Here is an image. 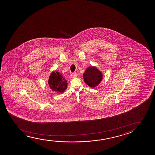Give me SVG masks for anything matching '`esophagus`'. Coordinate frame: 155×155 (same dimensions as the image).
<instances>
[{"label": "esophagus", "mask_w": 155, "mask_h": 155, "mask_svg": "<svg viewBox=\"0 0 155 155\" xmlns=\"http://www.w3.org/2000/svg\"><path fill=\"white\" fill-rule=\"evenodd\" d=\"M70 76H71V78H76V77H77V74L76 73H74H74L71 74H70Z\"/></svg>", "instance_id": "esophagus-1"}]
</instances>
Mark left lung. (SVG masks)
<instances>
[{
	"label": "left lung",
	"instance_id": "left-lung-1",
	"mask_svg": "<svg viewBox=\"0 0 155 155\" xmlns=\"http://www.w3.org/2000/svg\"><path fill=\"white\" fill-rule=\"evenodd\" d=\"M83 78L85 83L88 86L94 88L102 81L103 74L95 67L91 66L85 70L83 74Z\"/></svg>",
	"mask_w": 155,
	"mask_h": 155
}]
</instances>
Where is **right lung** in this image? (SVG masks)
Masks as SVG:
<instances>
[{
  "mask_svg": "<svg viewBox=\"0 0 155 155\" xmlns=\"http://www.w3.org/2000/svg\"><path fill=\"white\" fill-rule=\"evenodd\" d=\"M50 89L57 93H63L67 87V81L59 72L51 73L48 81Z\"/></svg>",
  "mask_w": 155,
  "mask_h": 155,
  "instance_id": "obj_1",
  "label": "right lung"
}]
</instances>
